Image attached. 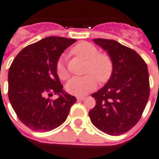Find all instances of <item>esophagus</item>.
<instances>
[{
  "label": "esophagus",
  "mask_w": 159,
  "mask_h": 159,
  "mask_svg": "<svg viewBox=\"0 0 159 159\" xmlns=\"http://www.w3.org/2000/svg\"><path fill=\"white\" fill-rule=\"evenodd\" d=\"M85 98H86V97H84V96H82V97H77V99L78 100V101H82V100H84Z\"/></svg>",
  "instance_id": "34e87169"
}]
</instances>
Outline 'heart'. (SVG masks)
<instances>
[{
	"label": "heart",
	"instance_id": "obj_1",
	"mask_svg": "<svg viewBox=\"0 0 159 159\" xmlns=\"http://www.w3.org/2000/svg\"><path fill=\"white\" fill-rule=\"evenodd\" d=\"M71 52L87 60L86 75L84 77H72L66 84V90L75 96H84L95 89L98 80L105 82L111 77L113 71L112 57L106 52H98V48L88 42H82L71 49ZM56 71L61 80L69 77V71L63 57L57 61Z\"/></svg>",
	"mask_w": 159,
	"mask_h": 159
}]
</instances>
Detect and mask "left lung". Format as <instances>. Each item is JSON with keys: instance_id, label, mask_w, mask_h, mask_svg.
I'll return each instance as SVG.
<instances>
[{"instance_id": "left-lung-1", "label": "left lung", "mask_w": 159, "mask_h": 159, "mask_svg": "<svg viewBox=\"0 0 159 159\" xmlns=\"http://www.w3.org/2000/svg\"><path fill=\"white\" fill-rule=\"evenodd\" d=\"M107 51L113 62L107 84L92 94L96 106L89 117L96 128L112 135H121L136 125L150 94L149 76L144 60L133 49L114 40L94 39Z\"/></svg>"}]
</instances>
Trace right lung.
<instances>
[{
	"instance_id": "obj_1",
	"label": "right lung",
	"mask_w": 159,
	"mask_h": 159,
	"mask_svg": "<svg viewBox=\"0 0 159 159\" xmlns=\"http://www.w3.org/2000/svg\"><path fill=\"white\" fill-rule=\"evenodd\" d=\"M76 42L48 36L23 48L8 72V98L21 123L36 132L53 130L65 122L77 98L64 93L56 71L61 53ZM53 93L58 99L47 98Z\"/></svg>"
}]
</instances>
